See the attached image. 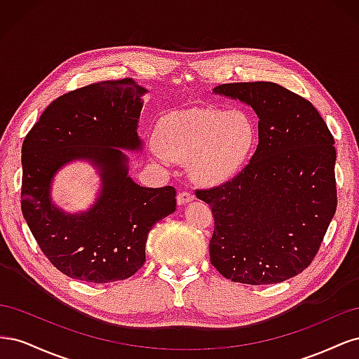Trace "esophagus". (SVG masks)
<instances>
[{
	"label": "esophagus",
	"mask_w": 359,
	"mask_h": 359,
	"mask_svg": "<svg viewBox=\"0 0 359 359\" xmlns=\"http://www.w3.org/2000/svg\"><path fill=\"white\" fill-rule=\"evenodd\" d=\"M194 199L193 194L190 191H180L178 196H177V202L178 205H184V203H189Z\"/></svg>",
	"instance_id": "obj_1"
}]
</instances>
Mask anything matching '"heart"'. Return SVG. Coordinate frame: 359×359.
<instances>
[{
  "mask_svg": "<svg viewBox=\"0 0 359 359\" xmlns=\"http://www.w3.org/2000/svg\"><path fill=\"white\" fill-rule=\"evenodd\" d=\"M256 136L253 118L245 111L190 107L158 119L156 148L163 158L189 163L191 177L203 186H219L244 168Z\"/></svg>",
  "mask_w": 359,
  "mask_h": 359,
  "instance_id": "heart-1",
  "label": "heart"
}]
</instances>
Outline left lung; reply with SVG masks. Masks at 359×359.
Segmentation results:
<instances>
[{
	"label": "left lung",
	"mask_w": 359,
	"mask_h": 359,
	"mask_svg": "<svg viewBox=\"0 0 359 359\" xmlns=\"http://www.w3.org/2000/svg\"><path fill=\"white\" fill-rule=\"evenodd\" d=\"M214 91L253 107L259 145L232 181L196 190L214 217L211 264L236 283H281L313 262L335 214L334 137L316 107L281 85Z\"/></svg>",
	"instance_id": "1"
}]
</instances>
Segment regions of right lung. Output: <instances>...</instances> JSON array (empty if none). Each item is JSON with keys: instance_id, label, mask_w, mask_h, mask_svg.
Masks as SVG:
<instances>
[{"instance_id": "right-lung-1", "label": "right lung", "mask_w": 359, "mask_h": 359, "mask_svg": "<svg viewBox=\"0 0 359 359\" xmlns=\"http://www.w3.org/2000/svg\"><path fill=\"white\" fill-rule=\"evenodd\" d=\"M145 93L135 79L103 81L53 100L22 144L20 208L49 262L67 277L111 283L145 264L153 226L175 211L177 190L140 187L127 177L119 148L137 149V119ZM74 158L101 169V198L85 215H64L48 198L53 173Z\"/></svg>"}]
</instances>
